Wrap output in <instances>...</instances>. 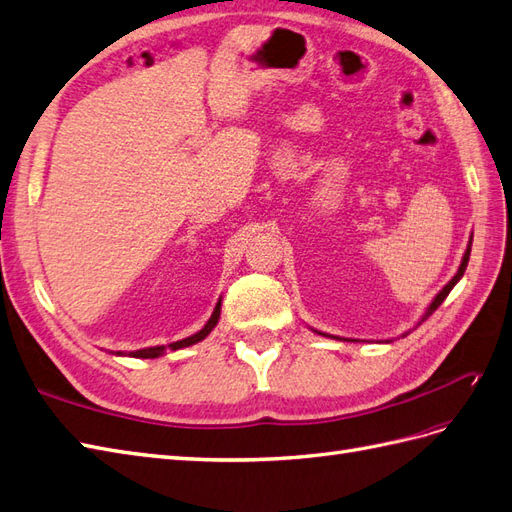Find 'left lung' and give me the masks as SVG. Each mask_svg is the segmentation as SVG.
<instances>
[{
	"mask_svg": "<svg viewBox=\"0 0 512 512\" xmlns=\"http://www.w3.org/2000/svg\"><path fill=\"white\" fill-rule=\"evenodd\" d=\"M469 253H471V238H469V244H467V251H465V255H463V261H461V266H458V270H456V274H454V277L450 279V283L448 285H445L443 287V290L435 296V300H432V303L428 305V309H426V313H424V316H422V320H419L417 324H422L424 320H428L430 316H432V313H435L437 311V307L443 303V300H445V296H448L450 292H452V287L458 283V281H461V277H463V274H465V268H467V261H469ZM316 333H320V331H316ZM320 335H326V333H320ZM406 335V333H404ZM326 337H333V335H326ZM337 339V337H335Z\"/></svg>",
	"mask_w": 512,
	"mask_h": 512,
	"instance_id": "8db88e82",
	"label": "left lung"
}]
</instances>
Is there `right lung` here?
<instances>
[{
  "label": "right lung",
  "mask_w": 512,
  "mask_h": 512,
  "mask_svg": "<svg viewBox=\"0 0 512 512\" xmlns=\"http://www.w3.org/2000/svg\"><path fill=\"white\" fill-rule=\"evenodd\" d=\"M218 318H220V300L216 303V309L212 313V318L207 320V324L203 326V329L199 333H194L186 339H179V342H173L168 346H153V348H142V350H134L129 352V357H136V359H155V357H162L166 350H179V348H188L192 344H199L201 339H205L209 333L214 331V326L218 324ZM116 355H125V352H116Z\"/></svg>",
  "instance_id": "right-lung-1"
}]
</instances>
